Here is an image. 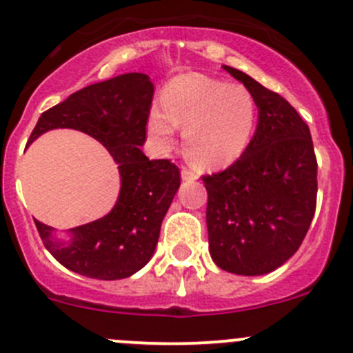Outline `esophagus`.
Wrapping results in <instances>:
<instances>
[{
  "label": "esophagus",
  "instance_id": "1",
  "mask_svg": "<svg viewBox=\"0 0 353 353\" xmlns=\"http://www.w3.org/2000/svg\"><path fill=\"white\" fill-rule=\"evenodd\" d=\"M181 179H183L184 183H190V181H196L198 176L193 172V170L183 169V170H181Z\"/></svg>",
  "mask_w": 353,
  "mask_h": 353
}]
</instances>
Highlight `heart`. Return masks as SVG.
<instances>
[{"label": "heart", "mask_w": 353, "mask_h": 353, "mask_svg": "<svg viewBox=\"0 0 353 353\" xmlns=\"http://www.w3.org/2000/svg\"><path fill=\"white\" fill-rule=\"evenodd\" d=\"M163 109L152 108L147 134L154 148L169 150L177 128H184V152L201 169L232 165L249 148L258 105L243 85L199 73L174 78L162 94Z\"/></svg>", "instance_id": "1"}]
</instances>
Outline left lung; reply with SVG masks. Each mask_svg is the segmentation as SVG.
Returning a JSON list of instances; mask_svg holds the SVG:
<instances>
[{"label":"left lung","mask_w":353,"mask_h":353,"mask_svg":"<svg viewBox=\"0 0 353 353\" xmlns=\"http://www.w3.org/2000/svg\"><path fill=\"white\" fill-rule=\"evenodd\" d=\"M258 105L251 145L223 172L203 176L210 256L219 268L265 275L301 248L316 210L318 162L309 126L276 92L236 68Z\"/></svg>","instance_id":"obj_1"}]
</instances>
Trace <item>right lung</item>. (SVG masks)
I'll list each match as a JSON object with an SVG mask.
<instances>
[{"instance_id":"1","label":"right lung","mask_w":353,"mask_h":353,"mask_svg":"<svg viewBox=\"0 0 353 353\" xmlns=\"http://www.w3.org/2000/svg\"><path fill=\"white\" fill-rule=\"evenodd\" d=\"M154 83L143 73H126L88 85L41 114L28 145L46 131L71 128L101 141L121 177L119 196L102 219L68 230L35 220L46 249L68 270L88 279H128L155 252L160 225L181 184L179 169L167 159L141 152L147 138Z\"/></svg>"}]
</instances>
